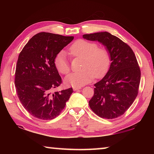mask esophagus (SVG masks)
I'll use <instances>...</instances> for the list:
<instances>
[{
  "mask_svg": "<svg viewBox=\"0 0 154 154\" xmlns=\"http://www.w3.org/2000/svg\"><path fill=\"white\" fill-rule=\"evenodd\" d=\"M81 89V88H78V87H74L73 88V90H74V91H77V90H80Z\"/></svg>",
  "mask_w": 154,
  "mask_h": 154,
  "instance_id": "34e87169",
  "label": "esophagus"
}]
</instances>
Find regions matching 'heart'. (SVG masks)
Here are the masks:
<instances>
[{
	"label": "heart",
	"instance_id": "obj_1",
	"mask_svg": "<svg viewBox=\"0 0 154 154\" xmlns=\"http://www.w3.org/2000/svg\"><path fill=\"white\" fill-rule=\"evenodd\" d=\"M70 55L83 57L79 72H71L65 77V83L72 87H82L90 82L94 78H100L107 72L111 63L109 51L99 48L93 41L78 39L69 48ZM54 66L60 73L66 75L70 71L69 60L66 51H60L54 60Z\"/></svg>",
	"mask_w": 154,
	"mask_h": 154
}]
</instances>
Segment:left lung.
Returning a JSON list of instances; mask_svg holds the SVG:
<instances>
[{
  "label": "left lung",
  "instance_id": "1",
  "mask_svg": "<svg viewBox=\"0 0 154 154\" xmlns=\"http://www.w3.org/2000/svg\"><path fill=\"white\" fill-rule=\"evenodd\" d=\"M83 38L97 41L105 45L111 61L105 76L94 84L90 107L102 118L121 116L132 105L139 93L140 70L136 56L128 44L109 32L83 35Z\"/></svg>",
  "mask_w": 154,
  "mask_h": 154
}]
</instances>
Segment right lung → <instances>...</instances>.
Listing matches in <instances>:
<instances>
[{"label":"right lung","instance_id":"right-lung-1","mask_svg":"<svg viewBox=\"0 0 154 154\" xmlns=\"http://www.w3.org/2000/svg\"><path fill=\"white\" fill-rule=\"evenodd\" d=\"M73 38L40 32L33 36L20 53L15 73L16 92L23 106L35 118L43 120L56 118L73 92L70 88L51 93L62 83L54 58Z\"/></svg>","mask_w":154,"mask_h":154}]
</instances>
